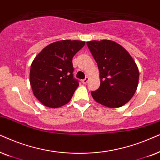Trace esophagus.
<instances>
[{
	"label": "esophagus",
	"instance_id": "obj_1",
	"mask_svg": "<svg viewBox=\"0 0 160 160\" xmlns=\"http://www.w3.org/2000/svg\"><path fill=\"white\" fill-rule=\"evenodd\" d=\"M88 80H89V78H86L84 79V80H82V83H83V84H86L87 82H88Z\"/></svg>",
	"mask_w": 160,
	"mask_h": 160
}]
</instances>
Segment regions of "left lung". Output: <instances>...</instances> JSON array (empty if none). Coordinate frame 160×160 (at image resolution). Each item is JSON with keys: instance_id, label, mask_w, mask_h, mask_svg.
Instances as JSON below:
<instances>
[{"instance_id": "1", "label": "left lung", "mask_w": 160, "mask_h": 160, "mask_svg": "<svg viewBox=\"0 0 160 160\" xmlns=\"http://www.w3.org/2000/svg\"><path fill=\"white\" fill-rule=\"evenodd\" d=\"M99 71L100 86L91 95L107 108H117L127 104L137 90L139 70L126 49L111 40L87 42Z\"/></svg>"}]
</instances>
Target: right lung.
I'll use <instances>...</instances> for the list:
<instances>
[{
    "instance_id": "add662e5",
    "label": "right lung",
    "mask_w": 160,
    "mask_h": 160,
    "mask_svg": "<svg viewBox=\"0 0 160 160\" xmlns=\"http://www.w3.org/2000/svg\"><path fill=\"white\" fill-rule=\"evenodd\" d=\"M85 44L68 39L53 42L33 59L30 83L34 96L44 106L57 108L71 100L79 86L72 74V58Z\"/></svg>"
}]
</instances>
